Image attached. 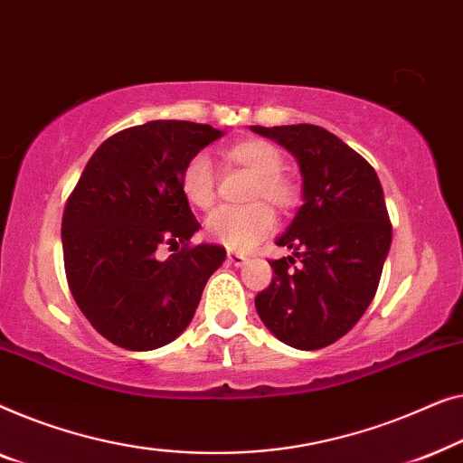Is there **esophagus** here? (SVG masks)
<instances>
[{
    "label": "esophagus",
    "instance_id": "1",
    "mask_svg": "<svg viewBox=\"0 0 463 463\" xmlns=\"http://www.w3.org/2000/svg\"><path fill=\"white\" fill-rule=\"evenodd\" d=\"M226 260H229V264H232V266H243V264H247V260L250 258H247L245 253H229V258Z\"/></svg>",
    "mask_w": 463,
    "mask_h": 463
}]
</instances>
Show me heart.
<instances>
[{
	"label": "heart",
	"mask_w": 463,
	"mask_h": 463,
	"mask_svg": "<svg viewBox=\"0 0 463 463\" xmlns=\"http://www.w3.org/2000/svg\"><path fill=\"white\" fill-rule=\"evenodd\" d=\"M226 157L253 174L251 197H264L279 210H291L298 201L296 182L281 172L283 157L266 140H243L226 151ZM180 193L197 210H210L216 199V178L205 153L193 155L180 172ZM275 226V213L264 201L245 207H222L205 220L207 234L229 250H250Z\"/></svg>",
	"instance_id": "obj_1"
}]
</instances>
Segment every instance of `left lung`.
Here are the masks:
<instances>
[{
	"label": "left lung",
	"mask_w": 463,
	"mask_h": 463,
	"mask_svg": "<svg viewBox=\"0 0 463 463\" xmlns=\"http://www.w3.org/2000/svg\"><path fill=\"white\" fill-rule=\"evenodd\" d=\"M250 129L288 148L304 182V203L277 239L294 253L272 260L275 277L256 296V310L288 346L325 348L359 323L380 283L392 243L380 178L346 142L318 126Z\"/></svg>",
	"instance_id": "left-lung-1"
}]
</instances>
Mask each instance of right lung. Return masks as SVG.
Instances as JSON below:
<instances>
[{"instance_id":"add662e5","label":"right lung","mask_w":463,"mask_h":463,"mask_svg":"<svg viewBox=\"0 0 463 463\" xmlns=\"http://www.w3.org/2000/svg\"><path fill=\"white\" fill-rule=\"evenodd\" d=\"M222 136L174 119L128 128L96 148L71 193L64 272L80 310L115 346L145 353L175 340L224 262V247L188 245L201 224L180 193L186 161ZM164 244L176 253L161 260Z\"/></svg>"}]
</instances>
